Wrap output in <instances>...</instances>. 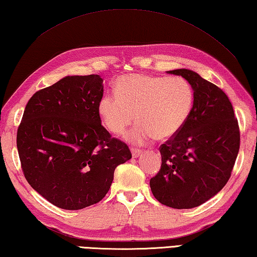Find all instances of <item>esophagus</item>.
<instances>
[{
  "label": "esophagus",
  "instance_id": "1",
  "mask_svg": "<svg viewBox=\"0 0 257 257\" xmlns=\"http://www.w3.org/2000/svg\"><path fill=\"white\" fill-rule=\"evenodd\" d=\"M142 155V150L140 149H132V157L133 158H138Z\"/></svg>",
  "mask_w": 257,
  "mask_h": 257
}]
</instances>
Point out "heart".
<instances>
[{"mask_svg": "<svg viewBox=\"0 0 257 257\" xmlns=\"http://www.w3.org/2000/svg\"><path fill=\"white\" fill-rule=\"evenodd\" d=\"M115 89L116 93L102 94L99 115L115 136L124 134L137 117L139 123L127 136L137 145L154 138L163 141L175 137L194 107L193 85L181 76L126 74L116 80Z\"/></svg>", "mask_w": 257, "mask_h": 257, "instance_id": "heart-1", "label": "heart"}]
</instances>
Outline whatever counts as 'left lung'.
I'll return each instance as SVG.
<instances>
[{"label": "left lung", "instance_id": "obj_1", "mask_svg": "<svg viewBox=\"0 0 257 257\" xmlns=\"http://www.w3.org/2000/svg\"><path fill=\"white\" fill-rule=\"evenodd\" d=\"M168 73L190 81L194 107L185 126L160 146L161 167L150 187L161 204L192 209L213 197L230 178L239 151V126L230 100L217 85L187 69Z\"/></svg>", "mask_w": 257, "mask_h": 257}]
</instances>
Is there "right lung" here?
Segmentation results:
<instances>
[{"mask_svg": "<svg viewBox=\"0 0 257 257\" xmlns=\"http://www.w3.org/2000/svg\"><path fill=\"white\" fill-rule=\"evenodd\" d=\"M103 93L97 74L72 75L29 99L18 127L17 148L27 182L52 204L80 210L101 201L128 147L101 125Z\"/></svg>", "mask_w": 257, "mask_h": 257, "instance_id": "add662e5", "label": "right lung"}]
</instances>
